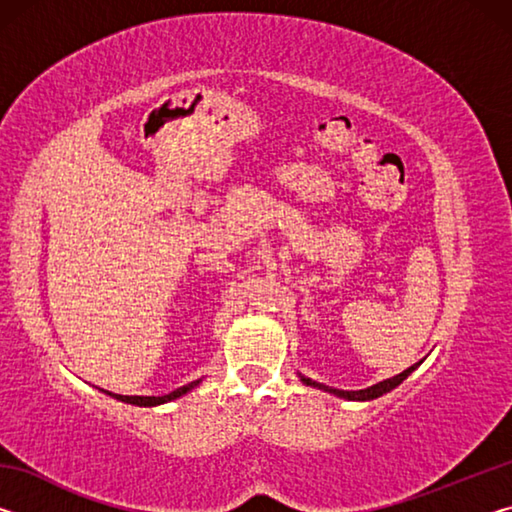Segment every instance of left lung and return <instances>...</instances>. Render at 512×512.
<instances>
[{"mask_svg": "<svg viewBox=\"0 0 512 512\" xmlns=\"http://www.w3.org/2000/svg\"><path fill=\"white\" fill-rule=\"evenodd\" d=\"M420 363H413L411 368H406L404 372H400V375H395V377H391V379H384V381H379V384H375V386H370V388H363V391H339V388H329V386H323V384H316V381H311V379H307V377H302V381H305L307 386H316V388H320V391H327V393H334V395H339V397H345V400H359V402H366V400H375V397H379V395H384V393H388V391H393L395 386H400L402 381L411 375V372L418 368Z\"/></svg>", "mask_w": 512, "mask_h": 512, "instance_id": "obj_1", "label": "left lung"}]
</instances>
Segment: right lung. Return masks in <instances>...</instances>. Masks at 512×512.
<instances>
[{"mask_svg":"<svg viewBox=\"0 0 512 512\" xmlns=\"http://www.w3.org/2000/svg\"><path fill=\"white\" fill-rule=\"evenodd\" d=\"M198 384V381H192V384H187V386H180V388H176V391H171L169 395H162V397H146V395H117V393H108V395H112V397H117V400H121V402H126V404H137V406H158V404H164V402H171V400H176V397H180V395H185L187 391H192V388Z\"/></svg>","mask_w":512,"mask_h":512,"instance_id":"right-lung-1","label":"right lung"}]
</instances>
